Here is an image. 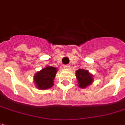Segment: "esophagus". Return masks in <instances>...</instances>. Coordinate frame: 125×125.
Returning a JSON list of instances; mask_svg holds the SVG:
<instances>
[{"label": "esophagus", "mask_w": 125, "mask_h": 125, "mask_svg": "<svg viewBox=\"0 0 125 125\" xmlns=\"http://www.w3.org/2000/svg\"><path fill=\"white\" fill-rule=\"evenodd\" d=\"M64 67L66 68V69H69V68H70V64H64Z\"/></svg>", "instance_id": "obj_1"}]
</instances>
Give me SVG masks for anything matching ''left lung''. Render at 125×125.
<instances>
[{
    "instance_id": "left-lung-1",
    "label": "left lung",
    "mask_w": 125,
    "mask_h": 125,
    "mask_svg": "<svg viewBox=\"0 0 125 125\" xmlns=\"http://www.w3.org/2000/svg\"><path fill=\"white\" fill-rule=\"evenodd\" d=\"M76 79L78 80L79 86L81 88H85L88 85H90L93 82V76L89 73L88 71L84 69H79L76 72Z\"/></svg>"
}]
</instances>
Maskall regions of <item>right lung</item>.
Listing matches in <instances>:
<instances>
[{"label":"right lung","instance_id":"right-lung-1","mask_svg":"<svg viewBox=\"0 0 125 125\" xmlns=\"http://www.w3.org/2000/svg\"><path fill=\"white\" fill-rule=\"evenodd\" d=\"M57 70L52 66H47L35 74L34 81L40 89H46L53 86V80Z\"/></svg>","mask_w":125,"mask_h":125}]
</instances>
